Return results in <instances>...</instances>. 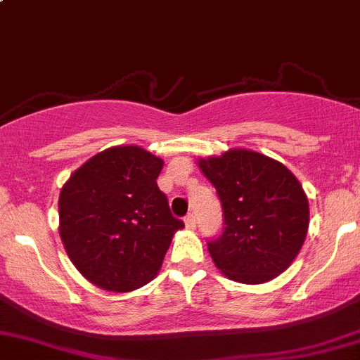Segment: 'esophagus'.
I'll use <instances>...</instances> for the list:
<instances>
[{"mask_svg":"<svg viewBox=\"0 0 360 360\" xmlns=\"http://www.w3.org/2000/svg\"><path fill=\"white\" fill-rule=\"evenodd\" d=\"M186 226H187V228H189V229L196 228V219H194L193 214H189V215H187V217H186Z\"/></svg>","mask_w":360,"mask_h":360,"instance_id":"34e87169","label":"esophagus"}]
</instances>
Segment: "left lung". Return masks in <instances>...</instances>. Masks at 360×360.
Here are the masks:
<instances>
[{
	"mask_svg": "<svg viewBox=\"0 0 360 360\" xmlns=\"http://www.w3.org/2000/svg\"><path fill=\"white\" fill-rule=\"evenodd\" d=\"M217 191L222 231L208 240L215 266L229 279L259 285L285 272L306 240L309 203L285 166L251 150L201 159Z\"/></svg>",
	"mask_w": 360,
	"mask_h": 360,
	"instance_id": "1",
	"label": "left lung"
}]
</instances>
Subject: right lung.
Wrapping results in <instances>:
<instances>
[{
	"mask_svg": "<svg viewBox=\"0 0 360 360\" xmlns=\"http://www.w3.org/2000/svg\"><path fill=\"white\" fill-rule=\"evenodd\" d=\"M162 160L115 146L74 171L60 194V237L68 258L108 292H132L159 272L184 221L157 186Z\"/></svg>",
	"mask_w": 360,
	"mask_h": 360,
	"instance_id": "right-lung-1",
	"label": "right lung"
}]
</instances>
